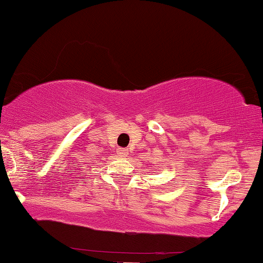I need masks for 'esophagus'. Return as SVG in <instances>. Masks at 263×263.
Here are the masks:
<instances>
[{
    "mask_svg": "<svg viewBox=\"0 0 263 263\" xmlns=\"http://www.w3.org/2000/svg\"><path fill=\"white\" fill-rule=\"evenodd\" d=\"M118 154H119V156H125L126 149H124V147H119V149H118Z\"/></svg>",
    "mask_w": 263,
    "mask_h": 263,
    "instance_id": "34e87169",
    "label": "esophagus"
}]
</instances>
